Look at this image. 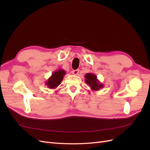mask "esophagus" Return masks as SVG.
<instances>
[{"label": "esophagus", "instance_id": "esophagus-1", "mask_svg": "<svg viewBox=\"0 0 150 150\" xmlns=\"http://www.w3.org/2000/svg\"><path fill=\"white\" fill-rule=\"evenodd\" d=\"M79 69H76V70H74L72 71V74H73L74 75H78L79 74Z\"/></svg>", "mask_w": 150, "mask_h": 150}]
</instances>
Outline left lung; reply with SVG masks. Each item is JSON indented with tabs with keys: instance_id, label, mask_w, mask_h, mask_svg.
<instances>
[{
	"instance_id": "1",
	"label": "left lung",
	"mask_w": 150,
	"mask_h": 150,
	"mask_svg": "<svg viewBox=\"0 0 150 150\" xmlns=\"http://www.w3.org/2000/svg\"><path fill=\"white\" fill-rule=\"evenodd\" d=\"M86 83L89 86V87L92 91H99L104 87V84L100 83L96 75L93 73H87L84 76Z\"/></svg>"
}]
</instances>
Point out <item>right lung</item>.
Returning <instances> with one entry per match:
<instances>
[{"mask_svg": "<svg viewBox=\"0 0 150 150\" xmlns=\"http://www.w3.org/2000/svg\"><path fill=\"white\" fill-rule=\"evenodd\" d=\"M66 72L64 69H58L53 72L51 77L46 81V84L49 89H55L59 85L64 78Z\"/></svg>", "mask_w": 150, "mask_h": 150, "instance_id": "right-lung-1", "label": "right lung"}]
</instances>
